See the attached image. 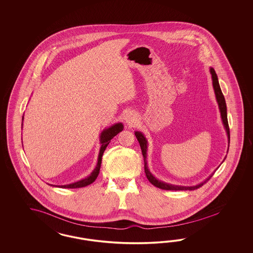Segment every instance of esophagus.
Listing matches in <instances>:
<instances>
[{"label":"esophagus","mask_w":253,"mask_h":253,"mask_svg":"<svg viewBox=\"0 0 253 253\" xmlns=\"http://www.w3.org/2000/svg\"><path fill=\"white\" fill-rule=\"evenodd\" d=\"M136 120H137L136 115H135L134 113H132V112L128 113V114L126 115V117H125V121H126V123H127L128 125H130V126L134 125L135 123H136Z\"/></svg>","instance_id":"esophagus-1"}]
</instances>
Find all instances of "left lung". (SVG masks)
<instances>
[{
	"mask_svg": "<svg viewBox=\"0 0 253 253\" xmlns=\"http://www.w3.org/2000/svg\"><path fill=\"white\" fill-rule=\"evenodd\" d=\"M211 74V78H212V85H213V89H214L215 96H216V100L219 106V109L221 112V117H222V124L224 126V129L226 130L227 133V137H228V144L230 143V130L229 125H228V121H227V109H226V104H225V99L224 96L222 94L221 87L219 84L218 82V77L215 73L214 69L211 68L210 69ZM135 136L137 138L138 142L141 146V150H142V154L144 157V161H145V172H146V178L148 179V181L151 184L155 185L156 187H159L161 189H164V190H195L198 189L199 187H201L204 184H206L208 181L212 177L213 173L211 174L210 176L208 177L205 181H203L202 183L194 185V186H182V185H174V184H167L164 183L162 181L158 180L156 177L154 176L153 174L150 172V170L148 169L147 167V162H146V149H147V141H146V137L144 136V134L141 131H135L134 132ZM224 161V160H223Z\"/></svg>",
	"mask_w": 253,
	"mask_h": 253,
	"instance_id": "obj_1",
	"label": "left lung"
}]
</instances>
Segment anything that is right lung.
<instances>
[{
  "instance_id": "right-lung-1",
  "label": "right lung",
  "mask_w": 253,
  "mask_h": 253,
  "mask_svg": "<svg viewBox=\"0 0 253 253\" xmlns=\"http://www.w3.org/2000/svg\"><path fill=\"white\" fill-rule=\"evenodd\" d=\"M23 121V118H22ZM23 125V123H22ZM123 130V123H116L114 125H112L111 127L105 129L101 132L100 135V144H101V147H100L99 155H98V160H97V164L96 167L92 170V173L88 177H86L84 179H82L80 181H78L76 183H72V184H65V185H58V187L61 188H80V187H84L86 185L92 184L95 179L98 176L99 174L100 167H101V163H102V157L104 151L106 150L107 146L108 144L110 143L111 139L116 136L120 131ZM54 186H57V185H54Z\"/></svg>"
}]
</instances>
